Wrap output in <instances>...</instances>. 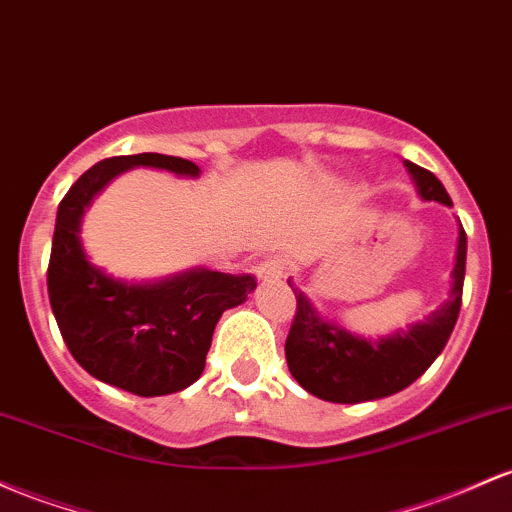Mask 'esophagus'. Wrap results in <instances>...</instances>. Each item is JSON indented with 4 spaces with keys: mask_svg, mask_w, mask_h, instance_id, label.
<instances>
[{
    "mask_svg": "<svg viewBox=\"0 0 512 512\" xmlns=\"http://www.w3.org/2000/svg\"><path fill=\"white\" fill-rule=\"evenodd\" d=\"M257 279H282L284 277V260L279 257H269V260H262L260 265L255 267Z\"/></svg>",
    "mask_w": 512,
    "mask_h": 512,
    "instance_id": "34e87169",
    "label": "esophagus"
}]
</instances>
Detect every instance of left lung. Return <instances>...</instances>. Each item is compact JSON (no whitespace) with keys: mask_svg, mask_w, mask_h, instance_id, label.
I'll return each instance as SVG.
<instances>
[{"mask_svg":"<svg viewBox=\"0 0 512 512\" xmlns=\"http://www.w3.org/2000/svg\"><path fill=\"white\" fill-rule=\"evenodd\" d=\"M406 170L425 201L452 206L447 189L430 170L408 160ZM464 269L466 233L459 223L449 299L420 323L379 340L362 338L318 316L308 296L289 282L296 296V316L284 345L291 376L308 393L330 403H362L403 391L445 350L462 308Z\"/></svg>","mask_w":512,"mask_h":512,"instance_id":"left-lung-1","label":"left lung"}]
</instances>
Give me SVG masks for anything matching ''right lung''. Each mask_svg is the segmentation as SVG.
<instances>
[{"label":"right lung","instance_id":"1","mask_svg":"<svg viewBox=\"0 0 512 512\" xmlns=\"http://www.w3.org/2000/svg\"><path fill=\"white\" fill-rule=\"evenodd\" d=\"M133 167L199 177L192 160L160 153L106 157L89 167L58 206L48 262V296L67 350L104 384L136 396H165L204 372L213 328L226 308L247 299L250 274L189 269L162 282L114 279L87 260L84 209L116 174Z\"/></svg>","mask_w":512,"mask_h":512}]
</instances>
